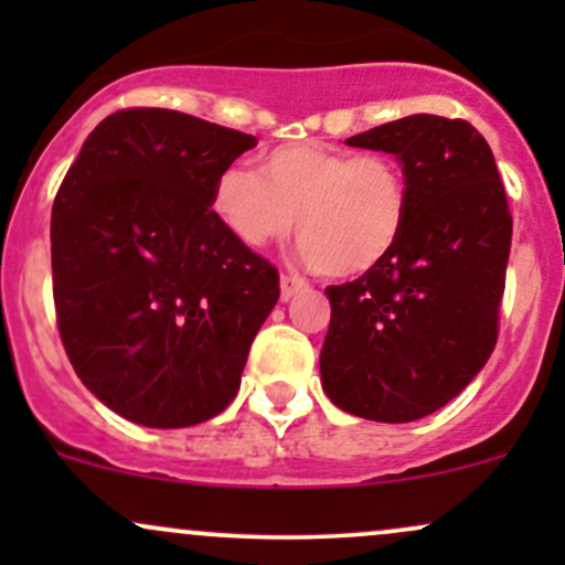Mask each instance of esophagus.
Listing matches in <instances>:
<instances>
[{"label": "esophagus", "instance_id": "esophagus-1", "mask_svg": "<svg viewBox=\"0 0 565 565\" xmlns=\"http://www.w3.org/2000/svg\"><path fill=\"white\" fill-rule=\"evenodd\" d=\"M305 289H308V284L300 276H281V302H289L291 297H297Z\"/></svg>", "mask_w": 565, "mask_h": 565}]
</instances>
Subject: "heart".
<instances>
[{
	"mask_svg": "<svg viewBox=\"0 0 565 565\" xmlns=\"http://www.w3.org/2000/svg\"><path fill=\"white\" fill-rule=\"evenodd\" d=\"M263 174L228 167L212 210L249 249L300 233V257L332 278L374 274L398 249L408 223V185L385 153L323 142H287L263 159Z\"/></svg>",
	"mask_w": 565,
	"mask_h": 565,
	"instance_id": "obj_1",
	"label": "heart"
}]
</instances>
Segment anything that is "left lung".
Masks as SVG:
<instances>
[{"mask_svg":"<svg viewBox=\"0 0 565 565\" xmlns=\"http://www.w3.org/2000/svg\"><path fill=\"white\" fill-rule=\"evenodd\" d=\"M398 159L408 223L374 274L329 287L321 385L374 423H414L457 398L497 345L512 217L494 153L476 127L404 116L345 140Z\"/></svg>","mask_w":565,"mask_h":565,"instance_id":"1","label":"left lung"}]
</instances>
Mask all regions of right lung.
Here are the masks:
<instances>
[{"mask_svg": "<svg viewBox=\"0 0 565 565\" xmlns=\"http://www.w3.org/2000/svg\"><path fill=\"white\" fill-rule=\"evenodd\" d=\"M257 138L170 108H127L84 140L53 204V295L76 377L146 427L236 398L278 274L212 210Z\"/></svg>", "mask_w": 565, "mask_h": 565, "instance_id": "add662e5", "label": "right lung"}]
</instances>
